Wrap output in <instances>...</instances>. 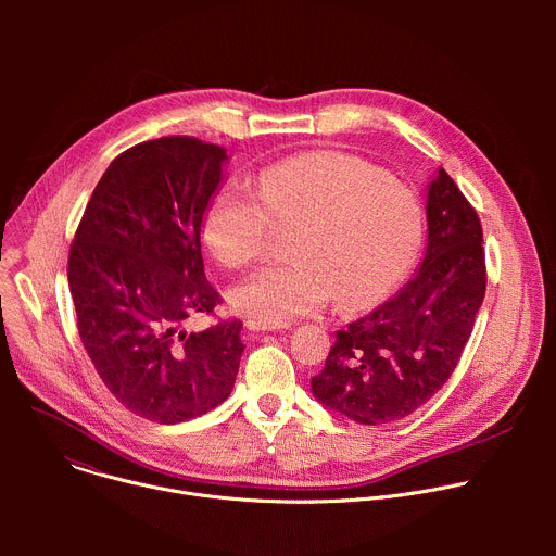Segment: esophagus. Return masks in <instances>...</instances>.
<instances>
[{
	"mask_svg": "<svg viewBox=\"0 0 556 556\" xmlns=\"http://www.w3.org/2000/svg\"><path fill=\"white\" fill-rule=\"evenodd\" d=\"M244 328L249 332H277V330H283V326H266V324H257V321H247Z\"/></svg>",
	"mask_w": 556,
	"mask_h": 556,
	"instance_id": "esophagus-1",
	"label": "esophagus"
}]
</instances>
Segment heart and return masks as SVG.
I'll return each mask as SVG.
<instances>
[{
	"label": "heart",
	"instance_id": "obj_1",
	"mask_svg": "<svg viewBox=\"0 0 556 556\" xmlns=\"http://www.w3.org/2000/svg\"><path fill=\"white\" fill-rule=\"evenodd\" d=\"M251 191L226 187L202 217V242L226 268L262 257L277 226L299 224L292 264L266 266L228 292L232 312L283 326L326 305L380 303L416 262L422 208L416 193L378 167L341 151L299 153L262 169Z\"/></svg>",
	"mask_w": 556,
	"mask_h": 556
}]
</instances>
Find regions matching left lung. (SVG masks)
I'll return each mask as SVG.
<instances>
[{
	"label": "left lung",
	"mask_w": 556,
	"mask_h": 556,
	"mask_svg": "<svg viewBox=\"0 0 556 556\" xmlns=\"http://www.w3.org/2000/svg\"><path fill=\"white\" fill-rule=\"evenodd\" d=\"M482 224L444 169L427 185V249L416 275L337 332L312 393L358 425L422 407L448 380L486 292Z\"/></svg>",
	"instance_id": "obj_1"
}]
</instances>
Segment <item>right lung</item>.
<instances>
[{
    "label": "right lung",
    "mask_w": 556,
    "mask_h": 556,
    "mask_svg": "<svg viewBox=\"0 0 556 556\" xmlns=\"http://www.w3.org/2000/svg\"><path fill=\"white\" fill-rule=\"evenodd\" d=\"M226 163L224 147L189 136L127 149L99 180L70 249L86 352L125 409L161 425L224 403L244 352L242 321L185 328L219 303L200 232Z\"/></svg>",
    "instance_id": "1"
}]
</instances>
